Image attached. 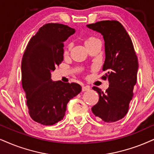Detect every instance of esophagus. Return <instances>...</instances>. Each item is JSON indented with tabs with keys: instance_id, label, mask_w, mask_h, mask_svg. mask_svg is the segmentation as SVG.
I'll return each mask as SVG.
<instances>
[{
	"instance_id": "34e87169",
	"label": "esophagus",
	"mask_w": 154,
	"mask_h": 154,
	"mask_svg": "<svg viewBox=\"0 0 154 154\" xmlns=\"http://www.w3.org/2000/svg\"><path fill=\"white\" fill-rule=\"evenodd\" d=\"M89 89H90V87L89 86H83L82 88V91H89Z\"/></svg>"
}]
</instances>
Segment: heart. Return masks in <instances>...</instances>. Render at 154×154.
Returning a JSON list of instances; mask_svg holds the SVG:
<instances>
[{"instance_id": "1", "label": "heart", "mask_w": 154, "mask_h": 154, "mask_svg": "<svg viewBox=\"0 0 154 154\" xmlns=\"http://www.w3.org/2000/svg\"><path fill=\"white\" fill-rule=\"evenodd\" d=\"M96 40H97V39L94 38V37H89V38H87L85 39V45L87 46V45H90V44L92 43V42H95V41H96ZM70 47H71L70 44L67 45L66 46V48H65V52H64V53H65V54H68V52H69V49H70Z\"/></svg>"}]
</instances>
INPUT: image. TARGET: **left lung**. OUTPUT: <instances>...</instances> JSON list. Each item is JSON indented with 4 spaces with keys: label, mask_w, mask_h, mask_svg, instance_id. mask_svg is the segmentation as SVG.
I'll list each match as a JSON object with an SVG mask.
<instances>
[{
    "label": "left lung",
    "mask_w": 154,
    "mask_h": 154,
    "mask_svg": "<svg viewBox=\"0 0 154 154\" xmlns=\"http://www.w3.org/2000/svg\"><path fill=\"white\" fill-rule=\"evenodd\" d=\"M87 27L103 35L105 60L102 69L106 73L102 78L109 83L105 92L92 87L100 99L91 111L105 122H116L127 114L133 97L139 68L137 54L131 38L119 21L103 20Z\"/></svg>",
    "instance_id": "left-lung-1"
}]
</instances>
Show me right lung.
Returning a JSON list of instances; mask_svg holds the SVG:
<instances>
[{
  "mask_svg": "<svg viewBox=\"0 0 154 154\" xmlns=\"http://www.w3.org/2000/svg\"><path fill=\"white\" fill-rule=\"evenodd\" d=\"M75 32L67 25L48 23L32 37L21 64L22 85L30 117L50 126L63 119L67 104L82 91L77 83L52 81L51 72L63 61L64 42Z\"/></svg>",
  "mask_w": 154,
  "mask_h": 154,
  "instance_id": "obj_1",
  "label": "right lung"
}]
</instances>
